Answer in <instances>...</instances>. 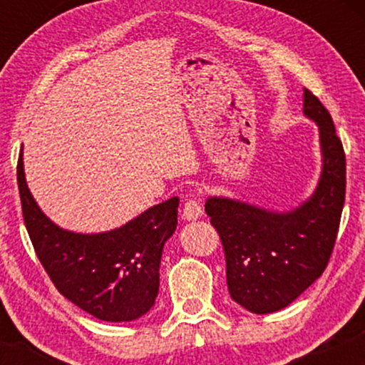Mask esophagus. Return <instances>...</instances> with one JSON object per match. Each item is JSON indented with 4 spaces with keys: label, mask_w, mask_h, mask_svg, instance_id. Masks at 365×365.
<instances>
[{
    "label": "esophagus",
    "mask_w": 365,
    "mask_h": 365,
    "mask_svg": "<svg viewBox=\"0 0 365 365\" xmlns=\"http://www.w3.org/2000/svg\"><path fill=\"white\" fill-rule=\"evenodd\" d=\"M183 220L192 221V220H199L202 216V206H200L199 200L195 199H188L183 206Z\"/></svg>",
    "instance_id": "1"
}]
</instances>
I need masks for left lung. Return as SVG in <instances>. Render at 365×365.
Here are the masks:
<instances>
[{
    "mask_svg": "<svg viewBox=\"0 0 365 365\" xmlns=\"http://www.w3.org/2000/svg\"><path fill=\"white\" fill-rule=\"evenodd\" d=\"M304 113L319 127L322 171L312 197L274 212L225 197H209L206 212L220 233L232 299L254 314L290 305L328 266L346 188L345 150L329 111L304 89Z\"/></svg>",
    "mask_w": 365,
    "mask_h": 365,
    "instance_id": "1",
    "label": "left lung"
}]
</instances>
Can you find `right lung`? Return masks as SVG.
I'll return each mask as SVG.
<instances>
[{"mask_svg": "<svg viewBox=\"0 0 365 365\" xmlns=\"http://www.w3.org/2000/svg\"><path fill=\"white\" fill-rule=\"evenodd\" d=\"M29 237L43 267L65 299L101 321L144 316L159 290L163 247L177 230L178 197H171L111 232H66L41 211L16 165Z\"/></svg>", "mask_w": 365, "mask_h": 365, "instance_id": "1", "label": "right lung"}]
</instances>
